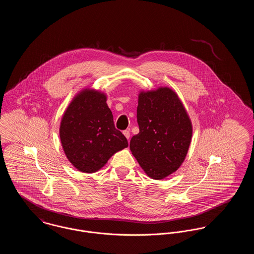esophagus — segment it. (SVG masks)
<instances>
[{"mask_svg": "<svg viewBox=\"0 0 254 254\" xmlns=\"http://www.w3.org/2000/svg\"><path fill=\"white\" fill-rule=\"evenodd\" d=\"M123 133H124V135L126 136V138H127V140H129V138H130V132H129L128 130H125Z\"/></svg>", "mask_w": 254, "mask_h": 254, "instance_id": "esophagus-1", "label": "esophagus"}]
</instances>
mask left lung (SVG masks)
<instances>
[{"label":"left lung","instance_id":"8db88e82","mask_svg":"<svg viewBox=\"0 0 254 254\" xmlns=\"http://www.w3.org/2000/svg\"><path fill=\"white\" fill-rule=\"evenodd\" d=\"M137 122L140 131L130 150L145 174L154 180L168 177L181 167L188 154L192 124L177 93L168 86L141 90Z\"/></svg>","mask_w":254,"mask_h":254}]
</instances>
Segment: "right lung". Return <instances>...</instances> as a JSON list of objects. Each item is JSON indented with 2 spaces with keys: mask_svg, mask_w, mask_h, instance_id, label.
<instances>
[{
  "mask_svg": "<svg viewBox=\"0 0 254 254\" xmlns=\"http://www.w3.org/2000/svg\"><path fill=\"white\" fill-rule=\"evenodd\" d=\"M59 134L65 156L85 173L96 172L128 146L115 128L106 93L89 87L79 91L64 112Z\"/></svg>",
  "mask_w": 254,
  "mask_h": 254,
  "instance_id": "right-lung-1",
  "label": "right lung"
}]
</instances>
